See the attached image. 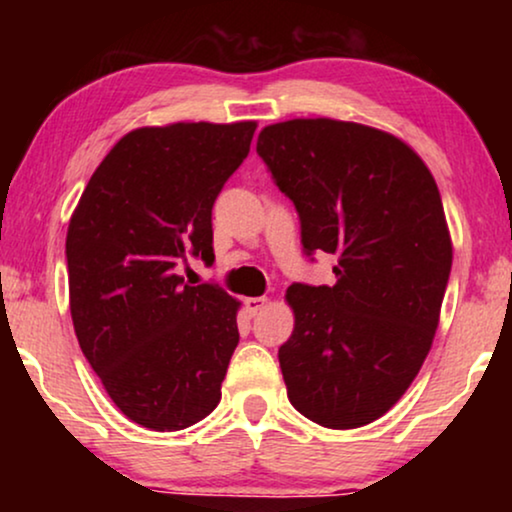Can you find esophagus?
Here are the masks:
<instances>
[{"label": "esophagus", "mask_w": 512, "mask_h": 512, "mask_svg": "<svg viewBox=\"0 0 512 512\" xmlns=\"http://www.w3.org/2000/svg\"><path fill=\"white\" fill-rule=\"evenodd\" d=\"M244 305H247V312L251 314V317H256V314H258V312H261L265 305H268V298H265V296L247 298V300H244Z\"/></svg>", "instance_id": "esophagus-1"}]
</instances>
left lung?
I'll use <instances>...</instances> for the list:
<instances>
[{"mask_svg": "<svg viewBox=\"0 0 512 512\" xmlns=\"http://www.w3.org/2000/svg\"><path fill=\"white\" fill-rule=\"evenodd\" d=\"M256 153L296 207L305 254L338 256L333 286L286 291L296 328L277 356L289 401L328 429L375 422L438 328L452 242L436 181L401 139L333 118L268 125Z\"/></svg>", "mask_w": 512, "mask_h": 512, "instance_id": "obj_1", "label": "left lung"}]
</instances>
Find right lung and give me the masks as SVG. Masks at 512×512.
Listing matches in <instances>:
<instances>
[{
  "instance_id": "add662e5",
  "label": "right lung",
  "mask_w": 512,
  "mask_h": 512,
  "mask_svg": "<svg viewBox=\"0 0 512 512\" xmlns=\"http://www.w3.org/2000/svg\"><path fill=\"white\" fill-rule=\"evenodd\" d=\"M256 123L139 128L107 153L67 230L69 310L81 352L125 417L179 431L221 401L240 331L219 284H184L214 261L212 207L249 156Z\"/></svg>"
}]
</instances>
